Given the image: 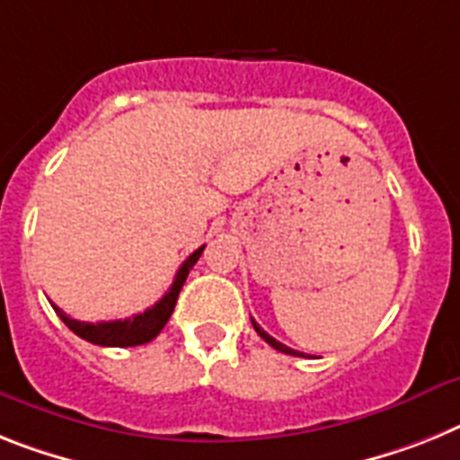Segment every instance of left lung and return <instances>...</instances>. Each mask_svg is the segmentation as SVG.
Returning a JSON list of instances; mask_svg holds the SVG:
<instances>
[{
    "instance_id": "left-lung-1",
    "label": "left lung",
    "mask_w": 460,
    "mask_h": 460,
    "mask_svg": "<svg viewBox=\"0 0 460 460\" xmlns=\"http://www.w3.org/2000/svg\"><path fill=\"white\" fill-rule=\"evenodd\" d=\"M252 327H254V330H257V334H260V337L264 339L266 343H269V346H273V349H276V350H280V353H288V355H302V353H299V350L289 349V346H285V343L276 341V339H273L271 334H269V332H264V330H261V327L257 325V323H254V320H252Z\"/></svg>"
}]
</instances>
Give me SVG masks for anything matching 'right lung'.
I'll return each instance as SVG.
<instances>
[{"instance_id":"right-lung-1","label":"right lung","mask_w":460,"mask_h":460,"mask_svg":"<svg viewBox=\"0 0 460 460\" xmlns=\"http://www.w3.org/2000/svg\"><path fill=\"white\" fill-rule=\"evenodd\" d=\"M206 248V245H203ZM203 248H199L196 252H191L187 260L182 261V266L177 269L175 280H172L171 289L165 292L152 308H146L145 314H137L133 318L126 320H110V323H81V320L69 318L65 311L51 304L56 308V314L60 315L65 325L75 332L76 337L86 339V341L95 343V346H114V349H123V346H140V343L152 341L158 332L164 330L165 323L171 320L172 311H175L177 296H180V289H182L184 280H187L189 271L194 269V264L199 261Z\"/></svg>"}]
</instances>
